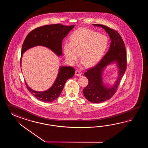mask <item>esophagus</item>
<instances>
[{
  "instance_id": "obj_1",
  "label": "esophagus",
  "mask_w": 148,
  "mask_h": 148,
  "mask_svg": "<svg viewBox=\"0 0 148 148\" xmlns=\"http://www.w3.org/2000/svg\"><path fill=\"white\" fill-rule=\"evenodd\" d=\"M82 75V73H80V71L78 70H77L75 71V75L77 76H80Z\"/></svg>"
}]
</instances>
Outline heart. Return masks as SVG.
<instances>
[{"label": "heart", "mask_w": 148, "mask_h": 148, "mask_svg": "<svg viewBox=\"0 0 148 148\" xmlns=\"http://www.w3.org/2000/svg\"><path fill=\"white\" fill-rule=\"evenodd\" d=\"M70 42L63 45V52L69 62L73 63L79 57L86 66H94L98 63L107 48L108 40L105 35L88 28H81L73 33Z\"/></svg>", "instance_id": "1"}]
</instances>
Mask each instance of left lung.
I'll use <instances>...</instances> for the list:
<instances>
[{"mask_svg": "<svg viewBox=\"0 0 148 148\" xmlns=\"http://www.w3.org/2000/svg\"><path fill=\"white\" fill-rule=\"evenodd\" d=\"M104 28L109 35L111 43L109 50L101 61L84 73L88 79V84L83 93L88 101L93 103H100L110 99L116 91L126 69V51L122 38L117 32L106 26L92 24ZM116 63L118 70L117 81L113 86L105 85L102 79V72L108 65Z\"/></svg>", "mask_w": 148, "mask_h": 148, "instance_id": "left-lung-1", "label": "left lung"}]
</instances>
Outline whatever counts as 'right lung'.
<instances>
[{
  "mask_svg": "<svg viewBox=\"0 0 148 148\" xmlns=\"http://www.w3.org/2000/svg\"><path fill=\"white\" fill-rule=\"evenodd\" d=\"M75 25L69 26L57 24L44 25L32 31L25 38L23 44L20 64H22L23 54L26 51L36 46H43L52 51L57 56L62 54V42ZM75 70L71 66H60L57 78L50 88L44 91H35L28 86L27 88L39 101L52 102L60 96L68 79L73 77Z\"/></svg>",
  "mask_w": 148,
  "mask_h": 148,
  "instance_id": "right-lung-1",
  "label": "right lung"
}]
</instances>
